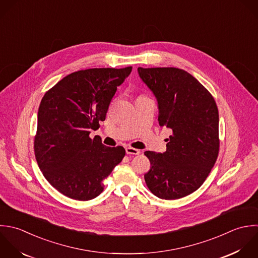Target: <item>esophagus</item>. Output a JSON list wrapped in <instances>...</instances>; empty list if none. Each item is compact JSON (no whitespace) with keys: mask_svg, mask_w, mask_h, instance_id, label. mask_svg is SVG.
<instances>
[{"mask_svg":"<svg viewBox=\"0 0 258 258\" xmlns=\"http://www.w3.org/2000/svg\"><path fill=\"white\" fill-rule=\"evenodd\" d=\"M125 152H126V154H128V155H140V154H141L140 150L134 149V148H131V147H127V148L125 149Z\"/></svg>","mask_w":258,"mask_h":258,"instance_id":"1","label":"esophagus"}]
</instances>
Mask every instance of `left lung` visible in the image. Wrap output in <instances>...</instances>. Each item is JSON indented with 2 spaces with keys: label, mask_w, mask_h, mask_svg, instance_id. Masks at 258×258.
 Listing matches in <instances>:
<instances>
[{
  "label": "left lung",
  "mask_w": 258,
  "mask_h": 258,
  "mask_svg": "<svg viewBox=\"0 0 258 258\" xmlns=\"http://www.w3.org/2000/svg\"><path fill=\"white\" fill-rule=\"evenodd\" d=\"M158 101L159 123L172 131L167 151H147L150 191L165 200L183 198L201 187L219 153V113L211 93L190 73L175 67L138 68Z\"/></svg>",
  "instance_id": "left-lung-1"
}]
</instances>
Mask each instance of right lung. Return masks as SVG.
Instances as JSON below:
<instances>
[{"label":"right lung","mask_w":258,"mask_h":258,"mask_svg":"<svg viewBox=\"0 0 258 258\" xmlns=\"http://www.w3.org/2000/svg\"><path fill=\"white\" fill-rule=\"evenodd\" d=\"M133 67L91 68L73 72L49 89L38 109L34 151L46 180L63 195L79 201L97 197L102 180L125 150L89 138L105 119L109 103Z\"/></svg>","instance_id":"obj_1"}]
</instances>
